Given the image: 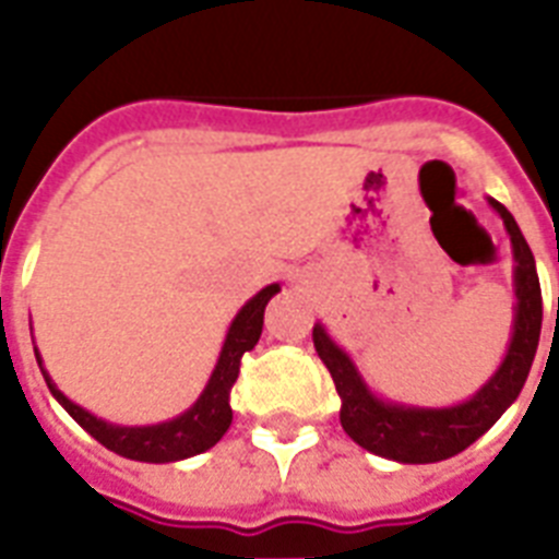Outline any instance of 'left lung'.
<instances>
[{
  "label": "left lung",
  "instance_id": "left-lung-1",
  "mask_svg": "<svg viewBox=\"0 0 559 559\" xmlns=\"http://www.w3.org/2000/svg\"><path fill=\"white\" fill-rule=\"evenodd\" d=\"M487 202L502 217L504 231L511 237L516 305H513L508 350L499 368L476 394L452 406H415V403L380 397L359 373L348 350L336 345L328 328L322 322L313 324V345L340 391L342 429L350 435V441H357L362 450L380 459L397 461V464H435V461L459 455L511 408L528 380L531 362L539 345V328H543L537 263L511 211L493 197H487Z\"/></svg>",
  "mask_w": 559,
  "mask_h": 559
}]
</instances>
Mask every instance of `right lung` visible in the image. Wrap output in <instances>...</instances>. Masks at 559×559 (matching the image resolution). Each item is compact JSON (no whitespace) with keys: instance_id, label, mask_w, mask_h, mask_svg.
<instances>
[{"instance_id":"right-lung-1","label":"right lung","mask_w":559,"mask_h":559,"mask_svg":"<svg viewBox=\"0 0 559 559\" xmlns=\"http://www.w3.org/2000/svg\"><path fill=\"white\" fill-rule=\"evenodd\" d=\"M275 293H281V284L263 287L258 296L249 298V301L237 310V316L231 319V324H228L223 348H219L217 366L211 371L205 389L200 391V397L193 400L182 415L170 417V420H162V424H109L104 417L92 415L90 408L78 406L74 400L66 397L63 391L57 389V382L48 377V371L43 368V357H39V350L34 348V354H37V366L39 371H43V377H46L48 391L55 394L57 403H60V406H63L66 412L95 438V441L104 443V447L116 452V455L130 461H144V464H170V461L191 459V455H200V452L211 450V447L228 432V426H231L228 394H231V385H235L237 371H240V359H243L246 350H252L254 345H258V340H261L263 310H266V305H270V298L275 296Z\"/></svg>"}]
</instances>
